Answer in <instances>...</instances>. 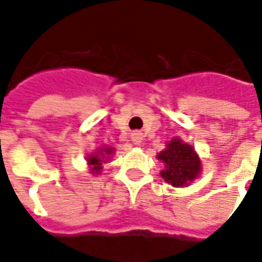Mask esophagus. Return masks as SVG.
Here are the masks:
<instances>
[{
    "label": "esophagus",
    "mask_w": 262,
    "mask_h": 262,
    "mask_svg": "<svg viewBox=\"0 0 262 262\" xmlns=\"http://www.w3.org/2000/svg\"><path fill=\"white\" fill-rule=\"evenodd\" d=\"M131 141L134 143V144H141V141H143V134L141 133H138V131H136V133H133L131 134Z\"/></svg>",
    "instance_id": "1"
}]
</instances>
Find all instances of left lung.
I'll list each match as a JSON object with an SVG mask.
<instances>
[{"label":"left lung","instance_id":"obj_1","mask_svg":"<svg viewBox=\"0 0 262 262\" xmlns=\"http://www.w3.org/2000/svg\"><path fill=\"white\" fill-rule=\"evenodd\" d=\"M156 157L165 165L160 170V176L175 188L192 184L203 172L201 159L195 148L178 137L167 141L166 147L157 153Z\"/></svg>","mask_w":262,"mask_h":262}]
</instances>
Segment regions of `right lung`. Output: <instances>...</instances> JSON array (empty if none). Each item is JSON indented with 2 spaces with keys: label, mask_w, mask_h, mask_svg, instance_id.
<instances>
[{
  "label": "right lung",
  "mask_w": 262,
  "mask_h": 262,
  "mask_svg": "<svg viewBox=\"0 0 262 262\" xmlns=\"http://www.w3.org/2000/svg\"><path fill=\"white\" fill-rule=\"evenodd\" d=\"M114 153H115V147L111 146H99L96 147L95 151L87 153L86 163L87 167H89V172L92 175H99L103 169V165L109 163Z\"/></svg>",
  "instance_id": "obj_1"
}]
</instances>
